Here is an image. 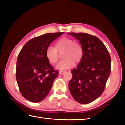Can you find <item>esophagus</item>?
Returning <instances> with one entry per match:
<instances>
[{"mask_svg":"<svg viewBox=\"0 0 125 125\" xmlns=\"http://www.w3.org/2000/svg\"><path fill=\"white\" fill-rule=\"evenodd\" d=\"M65 72V71H63V70H60V71H59V73H60V74H61V75H63V73H64Z\"/></svg>","mask_w":125,"mask_h":125,"instance_id":"1","label":"esophagus"}]
</instances>
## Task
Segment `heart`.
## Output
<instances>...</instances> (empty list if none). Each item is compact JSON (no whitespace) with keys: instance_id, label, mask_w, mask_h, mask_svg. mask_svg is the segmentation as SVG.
Masks as SVG:
<instances>
[{"instance_id":"1","label":"heart","mask_w":125,"mask_h":125,"mask_svg":"<svg viewBox=\"0 0 125 125\" xmlns=\"http://www.w3.org/2000/svg\"><path fill=\"white\" fill-rule=\"evenodd\" d=\"M62 57L64 60L56 65V69L64 70L73 68L75 62L78 63L83 56V49L81 44L76 42L72 38L63 37L55 42V48L48 47L46 51V57L52 64H55L59 58V53L63 52Z\"/></svg>"}]
</instances>
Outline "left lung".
<instances>
[{
  "mask_svg": "<svg viewBox=\"0 0 125 125\" xmlns=\"http://www.w3.org/2000/svg\"><path fill=\"white\" fill-rule=\"evenodd\" d=\"M80 42L83 56L78 67L71 71L69 83L71 95L76 102L86 104L103 94L111 73V57L106 47L94 35L84 33H69Z\"/></svg>",
  "mask_w": 125,
  "mask_h": 125,
  "instance_id": "1",
  "label": "left lung"
}]
</instances>
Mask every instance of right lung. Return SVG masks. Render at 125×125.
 <instances>
[{
	"instance_id": "add662e5",
	"label": "right lung",
	"mask_w": 125,
	"mask_h": 125,
	"mask_svg": "<svg viewBox=\"0 0 125 125\" xmlns=\"http://www.w3.org/2000/svg\"><path fill=\"white\" fill-rule=\"evenodd\" d=\"M64 32L47 33L31 39L18 55L16 79L20 92L28 101L38 103L49 94L58 71L46 57L50 44Z\"/></svg>"
}]
</instances>
